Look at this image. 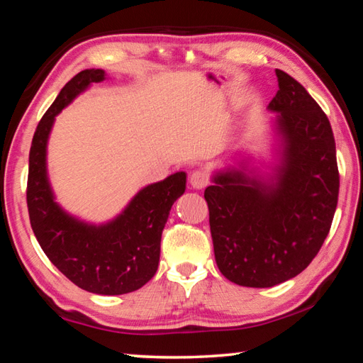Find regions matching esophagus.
I'll return each instance as SVG.
<instances>
[{
    "instance_id": "34e87169",
    "label": "esophagus",
    "mask_w": 363,
    "mask_h": 363,
    "mask_svg": "<svg viewBox=\"0 0 363 363\" xmlns=\"http://www.w3.org/2000/svg\"><path fill=\"white\" fill-rule=\"evenodd\" d=\"M189 182L194 189L200 190V189H205L208 184H210V177H208V174L203 173V171H194L189 177Z\"/></svg>"
}]
</instances>
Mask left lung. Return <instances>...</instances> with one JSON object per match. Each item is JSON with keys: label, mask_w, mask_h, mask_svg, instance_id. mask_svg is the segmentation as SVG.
Instances as JSON below:
<instances>
[{"label": "left lung", "mask_w": 363, "mask_h": 363, "mask_svg": "<svg viewBox=\"0 0 363 363\" xmlns=\"http://www.w3.org/2000/svg\"><path fill=\"white\" fill-rule=\"evenodd\" d=\"M269 104L280 138L270 179L219 171L205 189L214 257L227 280L269 288L296 277L327 238L337 205L340 173L330 121L293 77L275 70Z\"/></svg>", "instance_id": "left-lung-1"}]
</instances>
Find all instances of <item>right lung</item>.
Masks as SVG:
<instances>
[{
    "label": "right lung",
    "instance_id": "right-lung-1",
    "mask_svg": "<svg viewBox=\"0 0 363 363\" xmlns=\"http://www.w3.org/2000/svg\"><path fill=\"white\" fill-rule=\"evenodd\" d=\"M106 72L77 73L43 115L28 157L27 206L30 224L41 250L77 286L96 294H125L139 290L160 261V242L169 210L186 190V173L150 184L107 224L94 225L70 216L54 200L46 169V147L56 115Z\"/></svg>",
    "mask_w": 363,
    "mask_h": 363
}]
</instances>
